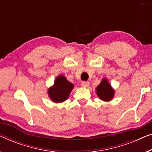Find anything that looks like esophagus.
<instances>
[{
    "instance_id": "1",
    "label": "esophagus",
    "mask_w": 152,
    "mask_h": 152,
    "mask_svg": "<svg viewBox=\"0 0 152 152\" xmlns=\"http://www.w3.org/2000/svg\"><path fill=\"white\" fill-rule=\"evenodd\" d=\"M89 85L88 81H82L81 82V86L82 87H88Z\"/></svg>"
}]
</instances>
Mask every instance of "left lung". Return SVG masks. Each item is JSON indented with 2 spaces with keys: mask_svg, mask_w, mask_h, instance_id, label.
<instances>
[{
  "mask_svg": "<svg viewBox=\"0 0 152 152\" xmlns=\"http://www.w3.org/2000/svg\"><path fill=\"white\" fill-rule=\"evenodd\" d=\"M96 92L100 99L104 102H110L113 99L114 95V90L108 83L107 79H103L96 87Z\"/></svg>",
  "mask_w": 152,
  "mask_h": 152,
  "instance_id": "left-lung-1",
  "label": "left lung"
}]
</instances>
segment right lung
<instances>
[{"mask_svg":"<svg viewBox=\"0 0 152 152\" xmlns=\"http://www.w3.org/2000/svg\"><path fill=\"white\" fill-rule=\"evenodd\" d=\"M74 88V85L66 80L64 75H59L54 81V84L48 90L50 99L55 103H61L66 101Z\"/></svg>","mask_w":152,"mask_h":152,"instance_id":"1","label":"right lung"}]
</instances>
